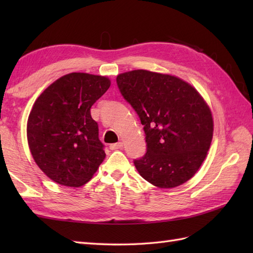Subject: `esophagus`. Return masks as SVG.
Wrapping results in <instances>:
<instances>
[{
	"label": "esophagus",
	"mask_w": 253,
	"mask_h": 253,
	"mask_svg": "<svg viewBox=\"0 0 253 253\" xmlns=\"http://www.w3.org/2000/svg\"><path fill=\"white\" fill-rule=\"evenodd\" d=\"M123 148V142H117V143H113L110 146L111 150H117V149H122Z\"/></svg>",
	"instance_id": "esophagus-1"
}]
</instances>
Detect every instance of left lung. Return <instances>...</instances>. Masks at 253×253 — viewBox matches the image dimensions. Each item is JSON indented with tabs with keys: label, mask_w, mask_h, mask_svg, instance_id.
Listing matches in <instances>:
<instances>
[{
	"label": "left lung",
	"mask_w": 253,
	"mask_h": 253,
	"mask_svg": "<svg viewBox=\"0 0 253 253\" xmlns=\"http://www.w3.org/2000/svg\"><path fill=\"white\" fill-rule=\"evenodd\" d=\"M116 83L146 133L147 152L133 161L139 174L159 188L189 180L206 159L213 137L212 113L206 101L180 78L144 69L120 74Z\"/></svg>",
	"instance_id": "8db88e82"
}]
</instances>
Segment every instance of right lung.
<instances>
[{
	"label": "right lung",
	"instance_id": "right-lung-1",
	"mask_svg": "<svg viewBox=\"0 0 253 253\" xmlns=\"http://www.w3.org/2000/svg\"><path fill=\"white\" fill-rule=\"evenodd\" d=\"M104 76L71 73L50 84L35 102L27 123L30 152L57 184L80 187L105 159L98 123L90 109L110 88Z\"/></svg>",
	"mask_w": 253,
	"mask_h": 253
}]
</instances>
